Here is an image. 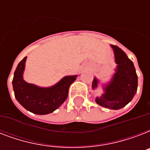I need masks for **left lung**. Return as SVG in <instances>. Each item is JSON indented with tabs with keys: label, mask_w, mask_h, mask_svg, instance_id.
<instances>
[{
	"label": "left lung",
	"mask_w": 150,
	"mask_h": 150,
	"mask_svg": "<svg viewBox=\"0 0 150 150\" xmlns=\"http://www.w3.org/2000/svg\"><path fill=\"white\" fill-rule=\"evenodd\" d=\"M114 54L116 68L109 82H100L94 77L92 89L95 90L101 85L103 93L95 100L101 107L119 110L125 107L135 96L138 87V76L134 64L121 48L110 45Z\"/></svg>",
	"instance_id": "obj_1"
}]
</instances>
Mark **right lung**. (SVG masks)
<instances>
[{"label":"right lung","instance_id":"obj_1","mask_svg":"<svg viewBox=\"0 0 150 150\" xmlns=\"http://www.w3.org/2000/svg\"><path fill=\"white\" fill-rule=\"evenodd\" d=\"M26 58L25 57L20 61L14 73L12 86L15 98L25 109L33 114H50L65 101L68 89L78 75L64 76L51 86H38L25 82L23 79Z\"/></svg>","mask_w":150,"mask_h":150}]
</instances>
